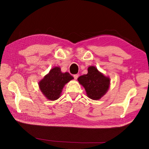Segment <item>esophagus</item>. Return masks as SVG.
I'll return each instance as SVG.
<instances>
[{"instance_id": "obj_1", "label": "esophagus", "mask_w": 149, "mask_h": 149, "mask_svg": "<svg viewBox=\"0 0 149 149\" xmlns=\"http://www.w3.org/2000/svg\"><path fill=\"white\" fill-rule=\"evenodd\" d=\"M78 77H79V74H75V75H74V77L75 79H77L78 78Z\"/></svg>"}]
</instances>
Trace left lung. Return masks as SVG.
<instances>
[{
    "mask_svg": "<svg viewBox=\"0 0 149 149\" xmlns=\"http://www.w3.org/2000/svg\"><path fill=\"white\" fill-rule=\"evenodd\" d=\"M77 80L84 88L87 96L93 100H99L109 88L110 79L106 77L93 66H89L88 74L81 75Z\"/></svg>",
    "mask_w": 149,
    "mask_h": 149,
    "instance_id": "obj_1",
    "label": "left lung"
}]
</instances>
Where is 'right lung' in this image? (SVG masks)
Returning a JSON list of instances; mask_svg holds the SVG:
<instances>
[{
	"instance_id": "right-lung-1",
	"label": "right lung",
	"mask_w": 149,
	"mask_h": 149,
	"mask_svg": "<svg viewBox=\"0 0 149 149\" xmlns=\"http://www.w3.org/2000/svg\"><path fill=\"white\" fill-rule=\"evenodd\" d=\"M74 77L68 72L63 73L60 67L53 68L39 83L40 89L47 99L55 100L61 96L65 85Z\"/></svg>"
}]
</instances>
